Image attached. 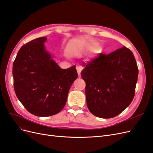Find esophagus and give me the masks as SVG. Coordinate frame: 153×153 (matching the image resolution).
I'll return each mask as SVG.
<instances>
[{
  "label": "esophagus",
  "instance_id": "34e87169",
  "mask_svg": "<svg viewBox=\"0 0 153 153\" xmlns=\"http://www.w3.org/2000/svg\"><path fill=\"white\" fill-rule=\"evenodd\" d=\"M82 67H80V66H78L76 68V71H77L78 76H80V73H81V71H82Z\"/></svg>",
  "mask_w": 153,
  "mask_h": 153
}]
</instances>
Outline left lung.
<instances>
[{
  "instance_id": "obj_1",
  "label": "left lung",
  "mask_w": 153,
  "mask_h": 153,
  "mask_svg": "<svg viewBox=\"0 0 153 153\" xmlns=\"http://www.w3.org/2000/svg\"><path fill=\"white\" fill-rule=\"evenodd\" d=\"M87 105L95 116L112 118L130 105L135 96L138 70L130 50L123 47L109 54L100 53L84 62Z\"/></svg>"
}]
</instances>
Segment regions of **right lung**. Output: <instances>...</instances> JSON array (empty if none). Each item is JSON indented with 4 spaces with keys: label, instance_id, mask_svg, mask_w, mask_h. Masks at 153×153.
Listing matches in <instances>:
<instances>
[{
    "label": "right lung",
    "instance_id": "add662e5",
    "mask_svg": "<svg viewBox=\"0 0 153 153\" xmlns=\"http://www.w3.org/2000/svg\"><path fill=\"white\" fill-rule=\"evenodd\" d=\"M46 37L32 40L18 51L13 65L18 99L39 117L57 114L65 106L69 90L77 77L75 66L62 69L45 48Z\"/></svg>",
    "mask_w": 153,
    "mask_h": 153
}]
</instances>
